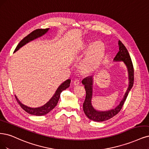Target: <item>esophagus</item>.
Instances as JSON below:
<instances>
[{
    "instance_id": "34e87169",
    "label": "esophagus",
    "mask_w": 149,
    "mask_h": 149,
    "mask_svg": "<svg viewBox=\"0 0 149 149\" xmlns=\"http://www.w3.org/2000/svg\"><path fill=\"white\" fill-rule=\"evenodd\" d=\"M79 80L78 79H76L74 81H73V84L74 86H78V84H79Z\"/></svg>"
}]
</instances>
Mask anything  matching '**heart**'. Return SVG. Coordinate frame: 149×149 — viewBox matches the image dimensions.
Instances as JSON below:
<instances>
[{
    "mask_svg": "<svg viewBox=\"0 0 149 149\" xmlns=\"http://www.w3.org/2000/svg\"><path fill=\"white\" fill-rule=\"evenodd\" d=\"M103 46L100 43L92 45L83 62V70L87 71L95 68L103 55Z\"/></svg>",
    "mask_w": 149,
    "mask_h": 149,
    "instance_id": "heart-1",
    "label": "heart"
}]
</instances>
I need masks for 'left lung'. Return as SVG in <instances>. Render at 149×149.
Here are the masks:
<instances>
[{"label":"left lung","instance_id":"left-lung-1","mask_svg":"<svg viewBox=\"0 0 149 149\" xmlns=\"http://www.w3.org/2000/svg\"><path fill=\"white\" fill-rule=\"evenodd\" d=\"M118 45L119 51L116 55L113 60L115 61H122L126 65L128 72L129 86H128L123 99H122L120 104L116 108L108 111H97L92 105L91 103L92 97V84H93L92 76L87 77L82 81V83L84 84L86 92V99L83 103V110L87 117L92 121L97 122L106 121L111 118L112 117L115 116L121 110L123 105H124L127 95L131 91L133 84H134V68H133V65L129 52L120 40L118 41Z\"/></svg>","mask_w":149,"mask_h":149}]
</instances>
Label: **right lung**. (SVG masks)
I'll list each match as a JSON object with an SVG mask.
<instances>
[{
  "label": "right lung",
  "instance_id": "add662e5",
  "mask_svg": "<svg viewBox=\"0 0 149 149\" xmlns=\"http://www.w3.org/2000/svg\"><path fill=\"white\" fill-rule=\"evenodd\" d=\"M49 29V28L38 29H36V30L33 31V32H31L28 36H26L24 38L21 40V41L19 42V43L17 46L16 49H15L14 52H16V51H17L19 48H21L22 46H23L26 43L31 41V40L36 39L39 37L42 36V35L45 34L48 31ZM70 82H71V80L68 79L67 80H66L65 82H63L62 84H61L60 86L58 88V89H57V91H56L55 93L54 94V95H53L52 98H51L49 100V101L48 102H47V103H46L45 105H44L43 106L40 107H38V108L28 107L27 106L23 105L22 102H20L16 95H15V98H16L18 104L20 105V107H21L25 111L28 113H29L31 115H36V116L44 115H46L47 113H48L50 112L52 109H54L55 107V106L57 105L58 102V100L60 99L61 92L65 90L66 89L69 88Z\"/></svg>",
  "mask_w": 149,
  "mask_h": 149
}]
</instances>
